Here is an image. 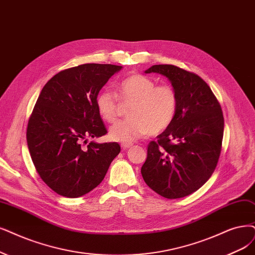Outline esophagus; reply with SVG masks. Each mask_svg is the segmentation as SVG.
<instances>
[{"mask_svg": "<svg viewBox=\"0 0 255 255\" xmlns=\"http://www.w3.org/2000/svg\"><path fill=\"white\" fill-rule=\"evenodd\" d=\"M121 146H122L123 150H127L128 148H130L131 146H132V144H131V143H129V144H124V143H123Z\"/></svg>", "mask_w": 255, "mask_h": 255, "instance_id": "obj_1", "label": "esophagus"}]
</instances>
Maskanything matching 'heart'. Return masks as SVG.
I'll return each instance as SVG.
<instances>
[{
  "label": "heart",
  "instance_id": "obj_1",
  "mask_svg": "<svg viewBox=\"0 0 255 255\" xmlns=\"http://www.w3.org/2000/svg\"><path fill=\"white\" fill-rule=\"evenodd\" d=\"M119 97L126 104H132L128 111L129 120L117 123L109 129V137L116 142L129 144L150 134L165 131L173 122L178 98L170 85H156L144 74H132L118 86ZM101 118L113 123L118 118L119 102L109 90L101 91L96 100Z\"/></svg>",
  "mask_w": 255,
  "mask_h": 255
}]
</instances>
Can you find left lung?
<instances>
[{
    "instance_id": "1",
    "label": "left lung",
    "mask_w": 255,
    "mask_h": 255,
    "mask_svg": "<svg viewBox=\"0 0 255 255\" xmlns=\"http://www.w3.org/2000/svg\"><path fill=\"white\" fill-rule=\"evenodd\" d=\"M166 77L178 98L176 115L150 142L140 169L145 183L166 199H181L209 180L218 165L224 134L221 105L199 75L173 65H153L145 73Z\"/></svg>"
}]
</instances>
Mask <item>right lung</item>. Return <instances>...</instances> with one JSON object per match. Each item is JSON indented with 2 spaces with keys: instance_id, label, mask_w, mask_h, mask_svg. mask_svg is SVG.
Returning <instances> with one entry per match:
<instances>
[{
  "instance_id": "add662e5",
  "label": "right lung",
  "mask_w": 255,
  "mask_h": 255,
  "mask_svg": "<svg viewBox=\"0 0 255 255\" xmlns=\"http://www.w3.org/2000/svg\"><path fill=\"white\" fill-rule=\"evenodd\" d=\"M123 67L83 64L56 73L43 87L27 127V145L37 173L58 194L75 199L93 190L120 153L118 143L85 147L105 135L96 100Z\"/></svg>"
}]
</instances>
